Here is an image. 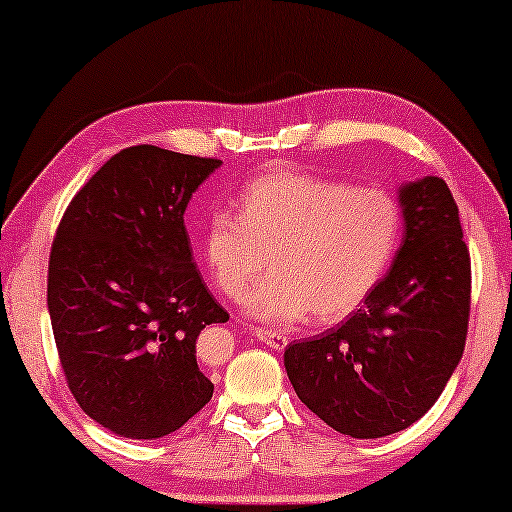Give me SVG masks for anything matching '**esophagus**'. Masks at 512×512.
Listing matches in <instances>:
<instances>
[{
    "label": "esophagus",
    "mask_w": 512,
    "mask_h": 512,
    "mask_svg": "<svg viewBox=\"0 0 512 512\" xmlns=\"http://www.w3.org/2000/svg\"><path fill=\"white\" fill-rule=\"evenodd\" d=\"M256 338L272 349H284L289 345V338H286V335L277 331H268V328H256Z\"/></svg>",
    "instance_id": "34e87169"
}]
</instances>
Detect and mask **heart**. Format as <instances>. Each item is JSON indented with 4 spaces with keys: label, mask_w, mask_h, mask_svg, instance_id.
I'll list each match as a JSON object with an SVG mask.
<instances>
[{
    "label": "heart",
    "mask_w": 512,
    "mask_h": 512,
    "mask_svg": "<svg viewBox=\"0 0 512 512\" xmlns=\"http://www.w3.org/2000/svg\"><path fill=\"white\" fill-rule=\"evenodd\" d=\"M401 233V207L384 188L272 170L242 188L237 216H209L202 256L230 300H244L271 263V279L247 299L251 317L293 326L314 312L335 324L377 289Z\"/></svg>",
    "instance_id": "1"
}]
</instances>
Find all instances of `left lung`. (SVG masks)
<instances>
[{
	"label": "left lung",
	"instance_id": "1",
	"mask_svg": "<svg viewBox=\"0 0 512 512\" xmlns=\"http://www.w3.org/2000/svg\"><path fill=\"white\" fill-rule=\"evenodd\" d=\"M405 233L394 265L359 310L293 340L286 375L314 415L352 438L408 429L459 366L471 312V256L440 177L398 191Z\"/></svg>",
	"mask_w": 512,
	"mask_h": 512
}]
</instances>
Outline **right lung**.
<instances>
[{
	"label": "right lung",
	"mask_w": 512,
	"mask_h": 512,
	"mask_svg": "<svg viewBox=\"0 0 512 512\" xmlns=\"http://www.w3.org/2000/svg\"><path fill=\"white\" fill-rule=\"evenodd\" d=\"M221 167L139 144L74 195L48 261V314L69 391L132 440L177 431L212 401L195 340L228 321L193 263L184 212Z\"/></svg>",
	"instance_id": "right-lung-1"
}]
</instances>
